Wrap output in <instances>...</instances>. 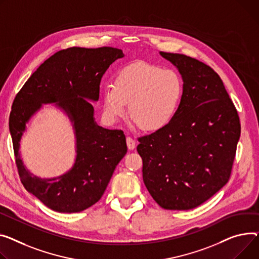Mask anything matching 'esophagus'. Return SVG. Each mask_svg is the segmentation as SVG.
Here are the masks:
<instances>
[{"mask_svg":"<svg viewBox=\"0 0 259 259\" xmlns=\"http://www.w3.org/2000/svg\"><path fill=\"white\" fill-rule=\"evenodd\" d=\"M126 142H127V147H128L129 150H134V149H135L136 143H135V141L132 139V137L128 136L127 139H126Z\"/></svg>","mask_w":259,"mask_h":259,"instance_id":"esophagus-1","label":"esophagus"}]
</instances>
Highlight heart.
Wrapping results in <instances>:
<instances>
[{"label":"heart","instance_id":"heart-1","mask_svg":"<svg viewBox=\"0 0 259 259\" xmlns=\"http://www.w3.org/2000/svg\"><path fill=\"white\" fill-rule=\"evenodd\" d=\"M183 96L179 75L147 62H133L114 77L113 85L103 90V110L109 120L125 113L145 132L167 127L176 116Z\"/></svg>","mask_w":259,"mask_h":259}]
</instances>
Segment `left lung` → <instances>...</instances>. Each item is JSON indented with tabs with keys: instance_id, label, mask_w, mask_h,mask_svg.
I'll use <instances>...</instances> for the list:
<instances>
[{
	"instance_id": "obj_1",
	"label": "left lung",
	"mask_w": 259,
	"mask_h": 259,
	"mask_svg": "<svg viewBox=\"0 0 259 259\" xmlns=\"http://www.w3.org/2000/svg\"><path fill=\"white\" fill-rule=\"evenodd\" d=\"M183 81L180 107L164 129L139 139L143 179L164 209H193L230 177L240 136L237 111L220 76L183 54L160 52Z\"/></svg>"
}]
</instances>
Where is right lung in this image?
<instances>
[{"instance_id":"add662e5","label":"right lung","mask_w":259,"mask_h":259,"mask_svg":"<svg viewBox=\"0 0 259 259\" xmlns=\"http://www.w3.org/2000/svg\"><path fill=\"white\" fill-rule=\"evenodd\" d=\"M124 56L122 50L110 47L61 50L40 64L13 101L9 131L22 183L52 210L79 212L97 203L127 153L124 132L99 126L92 104L99 100L103 75ZM48 104H55L72 123L76 157L62 176L40 179L24 166L19 148L30 118Z\"/></svg>"}]
</instances>
